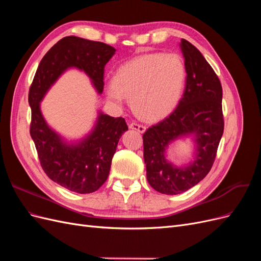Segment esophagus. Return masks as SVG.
<instances>
[{
    "label": "esophagus",
    "instance_id": "34e87169",
    "mask_svg": "<svg viewBox=\"0 0 261 261\" xmlns=\"http://www.w3.org/2000/svg\"><path fill=\"white\" fill-rule=\"evenodd\" d=\"M129 128H132V129H135V130H137L138 133H144L145 130H146V127L144 125H140V124H138V123H135V122H132V123H129Z\"/></svg>",
    "mask_w": 261,
    "mask_h": 261
}]
</instances>
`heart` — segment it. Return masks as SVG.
Wrapping results in <instances>:
<instances>
[{
    "instance_id": "obj_1",
    "label": "heart",
    "mask_w": 261,
    "mask_h": 261,
    "mask_svg": "<svg viewBox=\"0 0 261 261\" xmlns=\"http://www.w3.org/2000/svg\"><path fill=\"white\" fill-rule=\"evenodd\" d=\"M186 69L175 53H148L125 63L107 85L108 97L116 103L132 100L135 114L148 122L167 117L177 106Z\"/></svg>"
}]
</instances>
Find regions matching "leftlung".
Masks as SVG:
<instances>
[{
  "label": "left lung",
  "instance_id": "1",
  "mask_svg": "<svg viewBox=\"0 0 261 261\" xmlns=\"http://www.w3.org/2000/svg\"><path fill=\"white\" fill-rule=\"evenodd\" d=\"M180 49L186 69L183 97L174 111L143 135L148 183L167 195L186 192L208 174L224 129L219 77L191 42L181 39ZM188 135L195 138L194 161L185 168L174 167L165 159V150L173 140Z\"/></svg>",
  "mask_w": 261,
  "mask_h": 261
}]
</instances>
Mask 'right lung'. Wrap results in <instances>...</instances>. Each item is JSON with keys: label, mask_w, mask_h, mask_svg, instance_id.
I'll return each instance as SVG.
<instances>
[{"label": "right lung", "mask_w": 261, "mask_h": 261, "mask_svg": "<svg viewBox=\"0 0 261 261\" xmlns=\"http://www.w3.org/2000/svg\"><path fill=\"white\" fill-rule=\"evenodd\" d=\"M115 51L103 42L75 36L64 37L46 52L29 89L30 136L41 167L55 183L78 194L93 193L105 184L118 140L128 129L127 124L123 117L100 113L91 134L78 144L68 145L45 123L40 101L69 67L84 70L101 93L105 86V66Z\"/></svg>", "instance_id": "obj_1"}]
</instances>
